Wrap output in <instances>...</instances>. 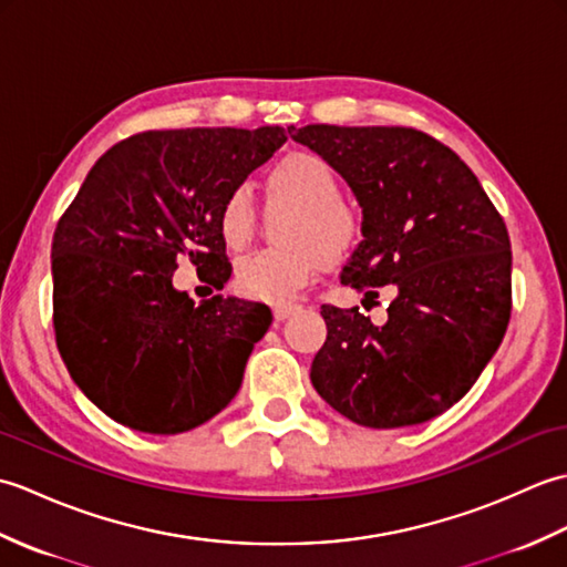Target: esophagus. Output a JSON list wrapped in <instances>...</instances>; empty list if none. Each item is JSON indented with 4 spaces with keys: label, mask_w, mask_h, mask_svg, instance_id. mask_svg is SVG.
Wrapping results in <instances>:
<instances>
[{
    "label": "esophagus",
    "mask_w": 567,
    "mask_h": 567,
    "mask_svg": "<svg viewBox=\"0 0 567 567\" xmlns=\"http://www.w3.org/2000/svg\"><path fill=\"white\" fill-rule=\"evenodd\" d=\"M299 309H302L299 305H275L272 315H275V319H277V321H285V319H290L292 315H297Z\"/></svg>",
    "instance_id": "34e87169"
}]
</instances>
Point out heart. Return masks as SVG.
<instances>
[{
  "label": "heart",
  "instance_id": "1",
  "mask_svg": "<svg viewBox=\"0 0 567 567\" xmlns=\"http://www.w3.org/2000/svg\"><path fill=\"white\" fill-rule=\"evenodd\" d=\"M265 189L272 204L297 209L285 228L287 248L256 250L238 258L236 285L252 299L282 302L297 295L319 270L321 262L341 260L363 234L360 214L346 204L341 179L317 153L292 151L265 175ZM258 209L246 187L228 189L221 199L219 234L234 250L246 248L256 234Z\"/></svg>",
  "mask_w": 567,
  "mask_h": 567
}]
</instances>
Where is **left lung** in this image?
Returning a JSON list of instances; mask_svg holds the SVG:
<instances>
[{
	"label": "left lung",
	"mask_w": 567,
	"mask_h": 567,
	"mask_svg": "<svg viewBox=\"0 0 567 567\" xmlns=\"http://www.w3.org/2000/svg\"><path fill=\"white\" fill-rule=\"evenodd\" d=\"M287 131L346 179L363 209V240L341 282L365 299L384 285L394 290L384 323L358 307H321L329 333L311 363V384L360 426L424 424L473 388L507 331V226L475 173L424 131Z\"/></svg>",
	"instance_id": "left-lung-1"
}]
</instances>
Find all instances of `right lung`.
<instances>
[{
    "instance_id": "add662e5",
    "label": "right lung",
    "mask_w": 567,
    "mask_h": 567,
    "mask_svg": "<svg viewBox=\"0 0 567 567\" xmlns=\"http://www.w3.org/2000/svg\"><path fill=\"white\" fill-rule=\"evenodd\" d=\"M285 128L146 131L106 151L53 234V329L78 388L118 424L173 436L234 400L272 323L260 302L173 287L179 258L224 290L221 199Z\"/></svg>"
}]
</instances>
